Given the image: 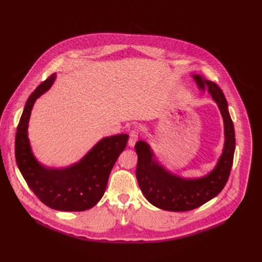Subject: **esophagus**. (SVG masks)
<instances>
[{
  "mask_svg": "<svg viewBox=\"0 0 262 262\" xmlns=\"http://www.w3.org/2000/svg\"><path fill=\"white\" fill-rule=\"evenodd\" d=\"M139 140V133L136 131H131L130 134H129V141H128V144L130 147H133L135 145V143L138 142Z\"/></svg>",
  "mask_w": 262,
  "mask_h": 262,
  "instance_id": "1",
  "label": "esophagus"
}]
</instances>
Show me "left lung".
<instances>
[{
    "label": "left lung",
    "instance_id": "left-lung-1",
    "mask_svg": "<svg viewBox=\"0 0 262 262\" xmlns=\"http://www.w3.org/2000/svg\"><path fill=\"white\" fill-rule=\"evenodd\" d=\"M193 79L199 90L208 89L223 117L225 143L215 167L202 178H182L159 164L148 143L139 141L135 144V151L138 154L135 173L141 191L154 206L175 212L201 207L224 189L229 178L235 148L233 123L222 90L215 83L206 80L199 74H194Z\"/></svg>",
    "mask_w": 262,
    "mask_h": 262
}]
</instances>
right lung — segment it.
Masks as SVG:
<instances>
[{
  "mask_svg": "<svg viewBox=\"0 0 262 262\" xmlns=\"http://www.w3.org/2000/svg\"><path fill=\"white\" fill-rule=\"evenodd\" d=\"M53 73L31 94L21 115L15 142L17 165L30 189L46 206L58 211H85L102 198L110 172L127 146L129 135L117 134L99 141L79 162L51 168L35 158L28 136L29 120L37 98L50 90Z\"/></svg>",
  "mask_w": 262,
  "mask_h": 262,
  "instance_id": "obj_1",
  "label": "right lung"
}]
</instances>
